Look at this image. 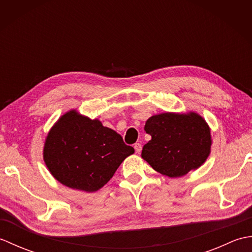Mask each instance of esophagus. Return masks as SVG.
<instances>
[{
  "label": "esophagus",
  "mask_w": 252,
  "mask_h": 252,
  "mask_svg": "<svg viewBox=\"0 0 252 252\" xmlns=\"http://www.w3.org/2000/svg\"><path fill=\"white\" fill-rule=\"evenodd\" d=\"M134 149H135V152H136L137 154H140V153L142 152V145H141V143H136L135 145H134Z\"/></svg>",
  "instance_id": "34e87169"
}]
</instances>
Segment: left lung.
Here are the masks:
<instances>
[{
    "label": "left lung",
    "instance_id": "1",
    "mask_svg": "<svg viewBox=\"0 0 252 252\" xmlns=\"http://www.w3.org/2000/svg\"><path fill=\"white\" fill-rule=\"evenodd\" d=\"M144 130L152 140L144 145L142 158L169 178H180L198 169L210 155V127L194 111L155 115L146 121Z\"/></svg>",
    "mask_w": 252,
    "mask_h": 252
}]
</instances>
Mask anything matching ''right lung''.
Listing matches in <instances>:
<instances>
[{"instance_id":"right-lung-1","label":"right lung","mask_w":252,"mask_h":252,"mask_svg":"<svg viewBox=\"0 0 252 252\" xmlns=\"http://www.w3.org/2000/svg\"><path fill=\"white\" fill-rule=\"evenodd\" d=\"M134 148L97 119L70 110L46 136L43 159L54 178L67 187L88 192L101 189Z\"/></svg>"}]
</instances>
